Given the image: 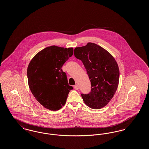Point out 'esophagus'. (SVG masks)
I'll use <instances>...</instances> for the list:
<instances>
[{"label": "esophagus", "instance_id": "34e87169", "mask_svg": "<svg viewBox=\"0 0 149 149\" xmlns=\"http://www.w3.org/2000/svg\"><path fill=\"white\" fill-rule=\"evenodd\" d=\"M74 89H75V90H78V89H79V86L77 84H76V85H74Z\"/></svg>", "mask_w": 149, "mask_h": 149}]
</instances>
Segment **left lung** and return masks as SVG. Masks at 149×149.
Wrapping results in <instances>:
<instances>
[{
	"label": "left lung",
	"mask_w": 149,
	"mask_h": 149,
	"mask_svg": "<svg viewBox=\"0 0 149 149\" xmlns=\"http://www.w3.org/2000/svg\"><path fill=\"white\" fill-rule=\"evenodd\" d=\"M74 54L83 62L91 82V92L81 94L84 102L92 109L102 108L112 99L118 88V64L109 52L94 43L76 47Z\"/></svg>",
	"instance_id": "8db88e82"
}]
</instances>
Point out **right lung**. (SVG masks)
I'll return each instance as SVG.
<instances>
[{
  "mask_svg": "<svg viewBox=\"0 0 149 149\" xmlns=\"http://www.w3.org/2000/svg\"><path fill=\"white\" fill-rule=\"evenodd\" d=\"M73 48L51 46L38 52L27 68L29 88L36 100L51 111L65 105L72 87L61 68L73 55Z\"/></svg>",
  "mask_w": 149,
  "mask_h": 149,
  "instance_id": "1",
  "label": "right lung"
}]
</instances>
